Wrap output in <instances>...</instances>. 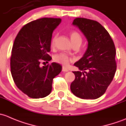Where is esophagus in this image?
<instances>
[{"instance_id":"esophagus-1","label":"esophagus","mask_w":126,"mask_h":126,"mask_svg":"<svg viewBox=\"0 0 126 126\" xmlns=\"http://www.w3.org/2000/svg\"><path fill=\"white\" fill-rule=\"evenodd\" d=\"M63 70V72H68V70L67 69V68H66L65 67H63V70Z\"/></svg>"}]
</instances>
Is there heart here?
<instances>
[{"instance_id": "heart-1", "label": "heart", "mask_w": 126, "mask_h": 126, "mask_svg": "<svg viewBox=\"0 0 126 126\" xmlns=\"http://www.w3.org/2000/svg\"><path fill=\"white\" fill-rule=\"evenodd\" d=\"M70 36L71 41H72L73 44L76 43H79L81 44V43H82V37L79 34V33H78L77 32H76V31H72L70 33ZM57 37H58V34H54V36L53 37L51 43V46L52 47H54V45H55ZM54 60L56 62H57V63H61V64L63 65L67 66L70 62L73 61L74 58L70 56L67 55V54L64 53H61L56 54L54 57Z\"/></svg>"}]
</instances>
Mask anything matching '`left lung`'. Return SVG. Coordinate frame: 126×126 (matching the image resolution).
<instances>
[{"label": "left lung", "mask_w": 126, "mask_h": 126, "mask_svg": "<svg viewBox=\"0 0 126 126\" xmlns=\"http://www.w3.org/2000/svg\"><path fill=\"white\" fill-rule=\"evenodd\" d=\"M73 25L85 36L88 47L74 64L80 71L73 72L75 79L71 91L81 99H97L104 94L116 72L115 44L108 32L96 20L78 17Z\"/></svg>", "instance_id": "1"}]
</instances>
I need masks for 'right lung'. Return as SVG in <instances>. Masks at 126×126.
I'll return each instance as SVG.
<instances>
[{
    "label": "right lung",
    "instance_id": "right-lung-1",
    "mask_svg": "<svg viewBox=\"0 0 126 126\" xmlns=\"http://www.w3.org/2000/svg\"><path fill=\"white\" fill-rule=\"evenodd\" d=\"M61 22L60 18L33 20L25 25L16 37L10 59L11 75L18 89L30 98L48 95L53 79L61 72V65L56 63L40 66L42 61L51 59L48 53L52 33Z\"/></svg>",
    "mask_w": 126,
    "mask_h": 126
}]
</instances>
